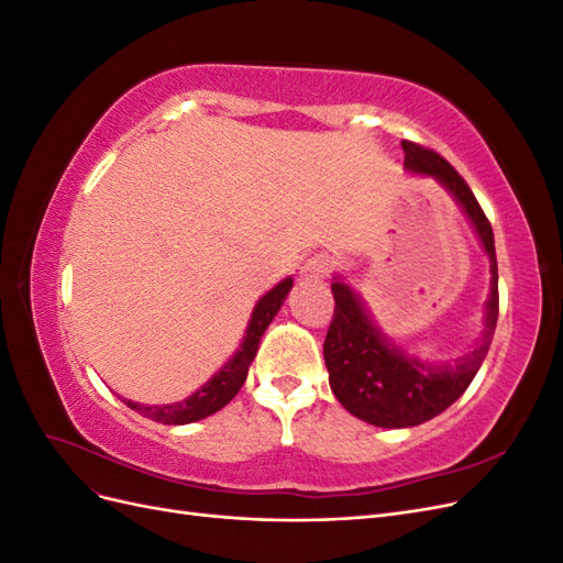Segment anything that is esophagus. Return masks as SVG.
Returning a JSON list of instances; mask_svg holds the SVG:
<instances>
[{"instance_id": "34e87169", "label": "esophagus", "mask_w": 563, "mask_h": 563, "mask_svg": "<svg viewBox=\"0 0 563 563\" xmlns=\"http://www.w3.org/2000/svg\"><path fill=\"white\" fill-rule=\"evenodd\" d=\"M333 269V261L329 258V255H323V253H314L312 258H308V263L302 265V269H300V275H302V279H310V282H321V279H327L329 277V272Z\"/></svg>"}]
</instances>
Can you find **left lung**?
Returning <instances> with one entry per match:
<instances>
[{
  "mask_svg": "<svg viewBox=\"0 0 563 563\" xmlns=\"http://www.w3.org/2000/svg\"><path fill=\"white\" fill-rule=\"evenodd\" d=\"M408 172L432 176L455 197L490 263V294L486 300L484 333L472 352L453 364H428L406 354L373 323L364 300L340 277L331 284L335 298L333 321L323 340V360L335 399L352 416L376 428H416L439 416L463 395L486 360L498 323V261L493 228L470 185L437 152L404 141Z\"/></svg>",
  "mask_w": 563,
  "mask_h": 563,
  "instance_id": "obj_1",
  "label": "left lung"
}]
</instances>
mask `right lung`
<instances>
[{"mask_svg":"<svg viewBox=\"0 0 563 563\" xmlns=\"http://www.w3.org/2000/svg\"><path fill=\"white\" fill-rule=\"evenodd\" d=\"M291 286H294V279L286 277L284 282H279L275 288H272V291H267L258 300V305H255L253 314L249 319L246 335L242 340L240 350L234 352L232 360L223 368H220L209 383H203L197 391H192L190 397L183 401H176V404H162V406H147V404L129 401V399H122V401L131 408V411L141 413L155 422H164V424H187V422H195V420H201V418L213 416L216 411H220V408L228 406L234 399L236 391L242 389L249 366L253 362L255 352H258L261 338H263L265 329L269 327V321L275 319V314L279 312L288 291H291Z\"/></svg>","mask_w":563,"mask_h":563,"instance_id":"add662e5","label":"right lung"}]
</instances>
